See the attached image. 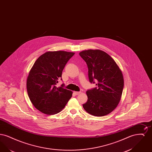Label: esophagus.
I'll return each instance as SVG.
<instances>
[{
    "label": "esophagus",
    "instance_id": "1",
    "mask_svg": "<svg viewBox=\"0 0 152 152\" xmlns=\"http://www.w3.org/2000/svg\"><path fill=\"white\" fill-rule=\"evenodd\" d=\"M80 94V92H74V94L75 95H78Z\"/></svg>",
    "mask_w": 152,
    "mask_h": 152
}]
</instances>
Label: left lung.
I'll return each mask as SVG.
<instances>
[{"label":"left lung","instance_id":"left-lung-1","mask_svg":"<svg viewBox=\"0 0 152 152\" xmlns=\"http://www.w3.org/2000/svg\"><path fill=\"white\" fill-rule=\"evenodd\" d=\"M80 56L86 62L88 77L96 87L88 90V100L83 105L88 113L95 116L108 115L120 101L124 88L123 73L115 60L99 50L81 51Z\"/></svg>","mask_w":152,"mask_h":152}]
</instances>
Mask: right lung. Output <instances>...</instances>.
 Here are the masks:
<instances>
[{
	"label": "right lung",
	"mask_w": 152,
	"mask_h": 152,
	"mask_svg": "<svg viewBox=\"0 0 152 152\" xmlns=\"http://www.w3.org/2000/svg\"><path fill=\"white\" fill-rule=\"evenodd\" d=\"M74 54L63 51L47 52L36 60L29 72L27 80L28 97L34 106L44 114L60 112L72 97V92L65 89L64 84L60 87L56 84Z\"/></svg>",
	"instance_id": "1"
}]
</instances>
